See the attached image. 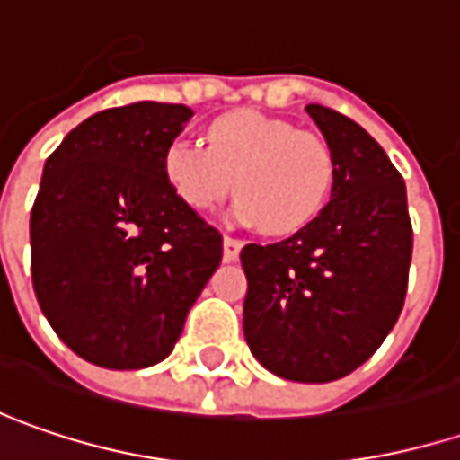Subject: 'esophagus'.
<instances>
[{"label":"esophagus","instance_id":"1","mask_svg":"<svg viewBox=\"0 0 460 460\" xmlns=\"http://www.w3.org/2000/svg\"><path fill=\"white\" fill-rule=\"evenodd\" d=\"M239 252H242V242L234 236H224V260L234 262V260H239Z\"/></svg>","mask_w":460,"mask_h":460}]
</instances>
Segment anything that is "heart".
Returning <instances> with one entry per match:
<instances>
[{
	"instance_id": "1",
	"label": "heart",
	"mask_w": 460,
	"mask_h": 460,
	"mask_svg": "<svg viewBox=\"0 0 460 460\" xmlns=\"http://www.w3.org/2000/svg\"><path fill=\"white\" fill-rule=\"evenodd\" d=\"M328 143L260 111H231L208 127V148L176 137L164 150V174L192 210H213L236 192V216L268 234L305 229L333 187Z\"/></svg>"
}]
</instances>
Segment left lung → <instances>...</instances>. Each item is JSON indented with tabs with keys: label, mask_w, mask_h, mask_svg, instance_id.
Masks as SVG:
<instances>
[{
	"label": "left lung",
	"mask_w": 460,
	"mask_h": 460,
	"mask_svg": "<svg viewBox=\"0 0 460 460\" xmlns=\"http://www.w3.org/2000/svg\"><path fill=\"white\" fill-rule=\"evenodd\" d=\"M333 153L331 203L276 244H247L244 338L265 369L296 383L346 377L403 310L414 231L403 176L359 124L307 106Z\"/></svg>",
	"instance_id": "1"
}]
</instances>
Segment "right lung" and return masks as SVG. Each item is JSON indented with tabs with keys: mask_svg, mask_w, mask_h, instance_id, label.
Instances as JSON below:
<instances>
[{
	"mask_svg": "<svg viewBox=\"0 0 460 460\" xmlns=\"http://www.w3.org/2000/svg\"><path fill=\"white\" fill-rule=\"evenodd\" d=\"M190 117L155 101L106 109L46 158L31 210L33 288L54 333L91 365L166 359L221 262L218 229L164 174Z\"/></svg>",
	"mask_w": 460,
	"mask_h": 460,
	"instance_id": "1",
	"label": "right lung"
}]
</instances>
